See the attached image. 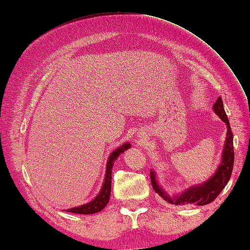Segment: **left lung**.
<instances>
[{
    "label": "left lung",
    "instance_id": "obj_1",
    "mask_svg": "<svg viewBox=\"0 0 250 250\" xmlns=\"http://www.w3.org/2000/svg\"><path fill=\"white\" fill-rule=\"evenodd\" d=\"M213 108L223 122L226 123V126H228V133H226V142L223 150L222 163L219 166L215 175L211 176V178H209L206 183L197 187H192L190 188H188L186 192H183L176 196H173V197H170V196H168L162 190L161 187H158L155 180L154 172H150L151 185H152L153 190L158 195L162 196V198H164L169 203L175 204V206H188V204L206 206V204L214 201L217 198V196L221 193L226 184L229 183V180L231 176L234 158L232 131L229 125V118L226 116L223 107L222 99L220 97L218 98L217 101L213 105Z\"/></svg>",
    "mask_w": 250,
    "mask_h": 250
}]
</instances>
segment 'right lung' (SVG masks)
<instances>
[{
  "label": "right lung",
  "instance_id": "right-lung-1",
  "mask_svg": "<svg viewBox=\"0 0 250 250\" xmlns=\"http://www.w3.org/2000/svg\"><path fill=\"white\" fill-rule=\"evenodd\" d=\"M130 147L129 143L124 144L123 146H121L118 148L116 151L109 155L108 157V162L106 166V176H105L104 184L102 187V190L99 193V195L97 197L86 204H83V206L77 207V208H73L67 209V211L70 213H75V214H82V215H88V214H95L103 209L106 204L109 201V196H110V188H111V169H112V165L115 163V161L118 158V156L123 153L125 150Z\"/></svg>",
  "mask_w": 250,
  "mask_h": 250
}]
</instances>
